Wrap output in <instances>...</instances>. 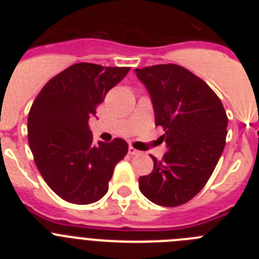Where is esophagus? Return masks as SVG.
Segmentation results:
<instances>
[{"mask_svg": "<svg viewBox=\"0 0 259 259\" xmlns=\"http://www.w3.org/2000/svg\"><path fill=\"white\" fill-rule=\"evenodd\" d=\"M128 153H130V154H131V155H139V154H141L140 150L135 149L134 146H130V148H128Z\"/></svg>", "mask_w": 259, "mask_h": 259, "instance_id": "obj_1", "label": "esophagus"}]
</instances>
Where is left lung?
Masks as SVG:
<instances>
[{"instance_id":"obj_1","label":"left lung","mask_w":259,"mask_h":259,"mask_svg":"<svg viewBox=\"0 0 259 259\" xmlns=\"http://www.w3.org/2000/svg\"><path fill=\"white\" fill-rule=\"evenodd\" d=\"M136 76L149 91L167 146L161 161L150 155L154 168L139 179V188L159 206H179L210 179L226 145L227 114L214 91L182 66L136 68Z\"/></svg>"}]
</instances>
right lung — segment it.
I'll use <instances>...</instances> for the list:
<instances>
[{
	"label": "right lung",
	"instance_id": "obj_1",
	"mask_svg": "<svg viewBox=\"0 0 259 259\" xmlns=\"http://www.w3.org/2000/svg\"><path fill=\"white\" fill-rule=\"evenodd\" d=\"M130 67L80 62L48 81L28 114V144L45 183L62 200L88 205L109 189L114 167L128 152L123 139L93 143L89 118Z\"/></svg>",
	"mask_w": 259,
	"mask_h": 259
}]
</instances>
